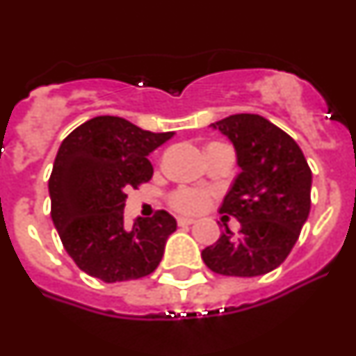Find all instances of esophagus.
Segmentation results:
<instances>
[{"mask_svg": "<svg viewBox=\"0 0 356 356\" xmlns=\"http://www.w3.org/2000/svg\"><path fill=\"white\" fill-rule=\"evenodd\" d=\"M176 221H178V226H188L193 225L194 219H191V217H178Z\"/></svg>", "mask_w": 356, "mask_h": 356, "instance_id": "34e87169", "label": "esophagus"}]
</instances>
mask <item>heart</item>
Returning a JSON list of instances; mask_svg holds the SVG:
<instances>
[{
	"label": "heart",
	"instance_id": "obj_1",
	"mask_svg": "<svg viewBox=\"0 0 356 356\" xmlns=\"http://www.w3.org/2000/svg\"><path fill=\"white\" fill-rule=\"evenodd\" d=\"M209 200L210 194L205 191H197V188H178L171 194L172 209L185 213L201 212L209 205Z\"/></svg>",
	"mask_w": 356,
	"mask_h": 356
}]
</instances>
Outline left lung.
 <instances>
[{
	"label": "left lung",
	"mask_w": 356,
	"mask_h": 356,
	"mask_svg": "<svg viewBox=\"0 0 356 356\" xmlns=\"http://www.w3.org/2000/svg\"><path fill=\"white\" fill-rule=\"evenodd\" d=\"M226 135L241 175L219 212L241 222L226 226L219 241L201 251L210 271L225 276H260L289 257L310 212L312 171L291 135L257 114H235L212 124Z\"/></svg>",
	"instance_id": "8db88e82"
}]
</instances>
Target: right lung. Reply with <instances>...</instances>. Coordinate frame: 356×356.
<instances>
[{
	"instance_id": "add662e5",
	"label": "right lung",
	"mask_w": 356,
	"mask_h": 356,
	"mask_svg": "<svg viewBox=\"0 0 356 356\" xmlns=\"http://www.w3.org/2000/svg\"><path fill=\"white\" fill-rule=\"evenodd\" d=\"M115 115L83 122L58 147L49 176L51 219L65 251L87 275L106 284L151 275L176 219L165 210L124 225L130 188L153 176L151 151L172 137Z\"/></svg>"
}]
</instances>
